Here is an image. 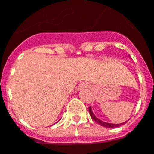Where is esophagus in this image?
<instances>
[{
	"label": "esophagus",
	"mask_w": 154,
	"mask_h": 154,
	"mask_svg": "<svg viewBox=\"0 0 154 154\" xmlns=\"http://www.w3.org/2000/svg\"><path fill=\"white\" fill-rule=\"evenodd\" d=\"M87 87H89L88 83H86V82H82V83H81V84L78 85V89H79V90H81V89H85V88H87Z\"/></svg>",
	"instance_id": "1"
}]
</instances>
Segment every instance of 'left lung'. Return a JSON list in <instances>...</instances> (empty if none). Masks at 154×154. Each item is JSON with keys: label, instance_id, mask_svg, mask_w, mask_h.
Here are the masks:
<instances>
[{"label": "left lung", "instance_id": "left-lung-1", "mask_svg": "<svg viewBox=\"0 0 154 154\" xmlns=\"http://www.w3.org/2000/svg\"><path fill=\"white\" fill-rule=\"evenodd\" d=\"M89 114L91 116V117L93 118V120H94L97 123H98L99 125H101V126H104V127H107V128H116V127H119L121 126L122 125L125 124V123H126V122H124V123H122V124H111V123H107V122H105L101 121V120L98 119L97 117L94 114V112L92 111V109H91V106L89 108Z\"/></svg>", "mask_w": 154, "mask_h": 154}]
</instances>
